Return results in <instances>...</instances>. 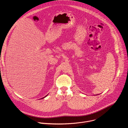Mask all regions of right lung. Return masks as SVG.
I'll use <instances>...</instances> for the list:
<instances>
[{"instance_id": "1", "label": "right lung", "mask_w": 128, "mask_h": 128, "mask_svg": "<svg viewBox=\"0 0 128 128\" xmlns=\"http://www.w3.org/2000/svg\"><path fill=\"white\" fill-rule=\"evenodd\" d=\"M48 95H46V96H44V97H43V98H42V99H44V98H45V97H46V96H48Z\"/></svg>"}]
</instances>
